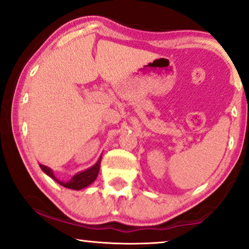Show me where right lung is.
<instances>
[{
  "label": "right lung",
  "instance_id": "add662e5",
  "mask_svg": "<svg viewBox=\"0 0 249 249\" xmlns=\"http://www.w3.org/2000/svg\"><path fill=\"white\" fill-rule=\"evenodd\" d=\"M101 160H102V157L99 158V160L97 161V163H96L95 165H92L91 168L85 170V171H83V172L75 174V176L71 178V180L68 181V182H62V181L58 180L57 178L54 177L53 170L48 168V166L42 165V164H39V165H40V168H41L42 171L47 174V176L53 178L55 182L61 184L62 187L68 188V189H73V190H80V189L86 188L87 185L92 183L96 180V178H97L98 172H99V168H101Z\"/></svg>",
  "mask_w": 249,
  "mask_h": 249
}]
</instances>
